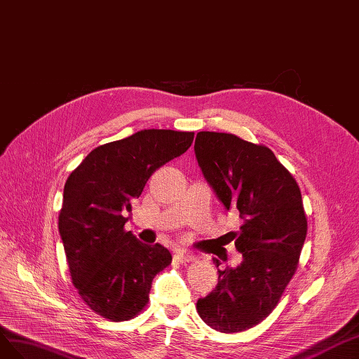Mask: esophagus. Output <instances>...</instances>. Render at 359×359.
Wrapping results in <instances>:
<instances>
[{"mask_svg":"<svg viewBox=\"0 0 359 359\" xmlns=\"http://www.w3.org/2000/svg\"><path fill=\"white\" fill-rule=\"evenodd\" d=\"M174 257H176V260L182 264H187V263H191L194 262V255L185 250H177L176 254H174Z\"/></svg>","mask_w":359,"mask_h":359,"instance_id":"1","label":"esophagus"}]
</instances>
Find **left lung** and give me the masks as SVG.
Listing matches in <instances>:
<instances>
[{"instance_id": "1", "label": "left lung", "mask_w": 359, "mask_h": 359, "mask_svg": "<svg viewBox=\"0 0 359 359\" xmlns=\"http://www.w3.org/2000/svg\"><path fill=\"white\" fill-rule=\"evenodd\" d=\"M196 156L225 209L239 210L243 224L233 239L243 260L218 269V284L197 302L212 330L233 334L259 325L278 305L298 269L306 238L299 185L263 144L224 132H198ZM215 266L221 264L213 259Z\"/></svg>"}]
</instances>
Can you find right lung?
<instances>
[{
    "label": "right lung",
    "instance_id": "obj_1",
    "mask_svg": "<svg viewBox=\"0 0 359 359\" xmlns=\"http://www.w3.org/2000/svg\"><path fill=\"white\" fill-rule=\"evenodd\" d=\"M194 132L144 129L91 150L70 172L58 215L72 283L87 306L111 322L137 317L147 306L151 281L171 264L162 245L125 230L130 203L150 176L185 153Z\"/></svg>",
    "mask_w": 359,
    "mask_h": 359
}]
</instances>
